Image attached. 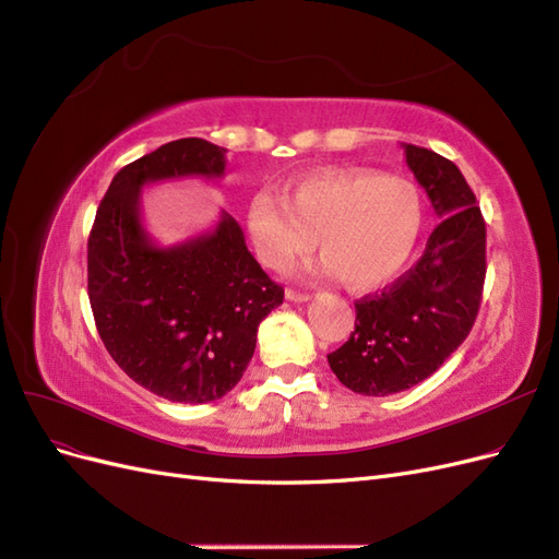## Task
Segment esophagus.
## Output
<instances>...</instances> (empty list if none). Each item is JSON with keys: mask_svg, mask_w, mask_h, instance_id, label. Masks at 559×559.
I'll list each match as a JSON object with an SVG mask.
<instances>
[{"mask_svg": "<svg viewBox=\"0 0 559 559\" xmlns=\"http://www.w3.org/2000/svg\"><path fill=\"white\" fill-rule=\"evenodd\" d=\"M286 298L294 300V302H306V300H310V294L296 292V289H286Z\"/></svg>", "mask_w": 559, "mask_h": 559, "instance_id": "esophagus-1", "label": "esophagus"}]
</instances>
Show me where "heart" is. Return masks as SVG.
Masks as SVG:
<instances>
[{"instance_id": "heart-1", "label": "heart", "mask_w": 559, "mask_h": 559, "mask_svg": "<svg viewBox=\"0 0 559 559\" xmlns=\"http://www.w3.org/2000/svg\"><path fill=\"white\" fill-rule=\"evenodd\" d=\"M427 207L419 189L378 170H321L296 179L277 195L259 191L247 207V228L259 261L284 273L314 245V270L341 277L349 292H376L413 261Z\"/></svg>"}]
</instances>
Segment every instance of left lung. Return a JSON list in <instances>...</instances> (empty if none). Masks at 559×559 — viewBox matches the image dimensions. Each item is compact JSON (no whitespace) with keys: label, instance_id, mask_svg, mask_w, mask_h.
Listing matches in <instances>:
<instances>
[{"label":"left lung","instance_id":"obj_1","mask_svg":"<svg viewBox=\"0 0 559 559\" xmlns=\"http://www.w3.org/2000/svg\"><path fill=\"white\" fill-rule=\"evenodd\" d=\"M401 146L441 224L408 273L354 302V333L329 354L335 378L364 396L405 392L443 366L478 317L487 270L485 222L460 167L436 151Z\"/></svg>","mask_w":559,"mask_h":559}]
</instances>
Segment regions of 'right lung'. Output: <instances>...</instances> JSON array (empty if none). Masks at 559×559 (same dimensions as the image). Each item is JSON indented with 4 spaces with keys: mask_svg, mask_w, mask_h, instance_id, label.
Segmentation results:
<instances>
[{
    "mask_svg": "<svg viewBox=\"0 0 559 559\" xmlns=\"http://www.w3.org/2000/svg\"><path fill=\"white\" fill-rule=\"evenodd\" d=\"M226 148L167 142L126 165L88 238V298L99 337L126 376L175 403H210L240 382L261 321L284 300L226 212L214 230L158 247L142 226L146 183L222 179Z\"/></svg>",
    "mask_w": 559,
    "mask_h": 559,
    "instance_id": "obj_1",
    "label": "right lung"
}]
</instances>
